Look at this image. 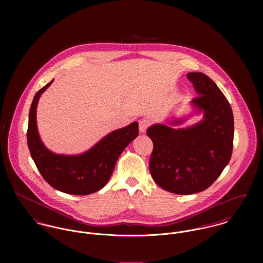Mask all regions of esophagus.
Masks as SVG:
<instances>
[{"instance_id":"1","label":"esophagus","mask_w":263,"mask_h":263,"mask_svg":"<svg viewBox=\"0 0 263 263\" xmlns=\"http://www.w3.org/2000/svg\"><path fill=\"white\" fill-rule=\"evenodd\" d=\"M150 125V120L148 118H141L139 120V129H140V133H145L147 130V128L149 127Z\"/></svg>"}]
</instances>
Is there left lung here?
<instances>
[{
	"mask_svg": "<svg viewBox=\"0 0 263 263\" xmlns=\"http://www.w3.org/2000/svg\"><path fill=\"white\" fill-rule=\"evenodd\" d=\"M187 78L198 94L191 103L203 110V120L187 128L155 124L147 130L154 145L151 175L160 187L176 194L210 187L228 165L233 151L234 117L225 95L202 73H189Z\"/></svg>",
	"mask_w": 263,
	"mask_h": 263,
	"instance_id": "1",
	"label": "left lung"
}]
</instances>
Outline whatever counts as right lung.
<instances>
[{"instance_id":"obj_1","label":"right lung","mask_w":263,"mask_h":263,"mask_svg":"<svg viewBox=\"0 0 263 263\" xmlns=\"http://www.w3.org/2000/svg\"><path fill=\"white\" fill-rule=\"evenodd\" d=\"M52 81L35 94L30 110L27 144L31 157L43 179L53 188L69 194L87 195L98 191L108 182L115 163L126 146L139 135L138 122L116 129L92 149L78 156L57 155L47 150L39 139L36 107L40 95Z\"/></svg>"}]
</instances>
